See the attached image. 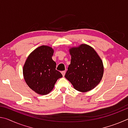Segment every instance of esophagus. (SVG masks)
Segmentation results:
<instances>
[{
    "label": "esophagus",
    "mask_w": 128,
    "mask_h": 128,
    "mask_svg": "<svg viewBox=\"0 0 128 128\" xmlns=\"http://www.w3.org/2000/svg\"><path fill=\"white\" fill-rule=\"evenodd\" d=\"M66 71H65V70L62 71V76H64L65 74H66Z\"/></svg>",
    "instance_id": "obj_1"
}]
</instances>
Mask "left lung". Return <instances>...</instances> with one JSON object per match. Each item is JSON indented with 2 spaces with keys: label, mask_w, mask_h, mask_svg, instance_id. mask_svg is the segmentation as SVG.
<instances>
[{
  "label": "left lung",
  "mask_w": 128,
  "mask_h": 128,
  "mask_svg": "<svg viewBox=\"0 0 128 128\" xmlns=\"http://www.w3.org/2000/svg\"><path fill=\"white\" fill-rule=\"evenodd\" d=\"M70 64L65 77L73 87L81 92L92 90L102 78L104 69L103 62L94 48L82 44L69 50Z\"/></svg>",
  "instance_id": "8db88e82"
}]
</instances>
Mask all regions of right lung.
Returning a JSON list of instances; mask_svg holds the SVG:
<instances>
[{"label": "right lung", "mask_w": 128, "mask_h": 128, "mask_svg": "<svg viewBox=\"0 0 128 128\" xmlns=\"http://www.w3.org/2000/svg\"><path fill=\"white\" fill-rule=\"evenodd\" d=\"M54 50L47 46L36 48L28 56L23 67L25 81L32 90L40 95L51 92L57 80L62 77L56 70L52 59Z\"/></svg>", "instance_id": "add662e5"}]
</instances>
